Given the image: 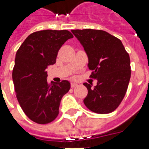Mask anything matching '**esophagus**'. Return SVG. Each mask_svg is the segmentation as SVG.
<instances>
[{
    "instance_id": "obj_1",
    "label": "esophagus",
    "mask_w": 149,
    "mask_h": 149,
    "mask_svg": "<svg viewBox=\"0 0 149 149\" xmlns=\"http://www.w3.org/2000/svg\"><path fill=\"white\" fill-rule=\"evenodd\" d=\"M76 86H77V84H75V83H71V87H72V88H74Z\"/></svg>"
}]
</instances>
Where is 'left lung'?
I'll return each instance as SVG.
<instances>
[{
	"mask_svg": "<svg viewBox=\"0 0 149 149\" xmlns=\"http://www.w3.org/2000/svg\"><path fill=\"white\" fill-rule=\"evenodd\" d=\"M84 46L89 59L91 78L97 86L84 83L88 93L84 104L97 113H109L118 108L127 92L131 78L130 57L121 41L103 30L71 31Z\"/></svg>",
	"mask_w": 149,
	"mask_h": 149,
	"instance_id": "obj_1",
	"label": "left lung"
}]
</instances>
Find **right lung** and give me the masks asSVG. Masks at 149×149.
<instances>
[{"label":"right lung","instance_id":"right-lung-1","mask_svg":"<svg viewBox=\"0 0 149 149\" xmlns=\"http://www.w3.org/2000/svg\"><path fill=\"white\" fill-rule=\"evenodd\" d=\"M73 38L67 30H42L29 35L17 51L12 78L17 101L28 118L45 125L58 114L63 97L70 91L67 80L47 82V67L56 63L65 42Z\"/></svg>","mask_w":149,"mask_h":149}]
</instances>
